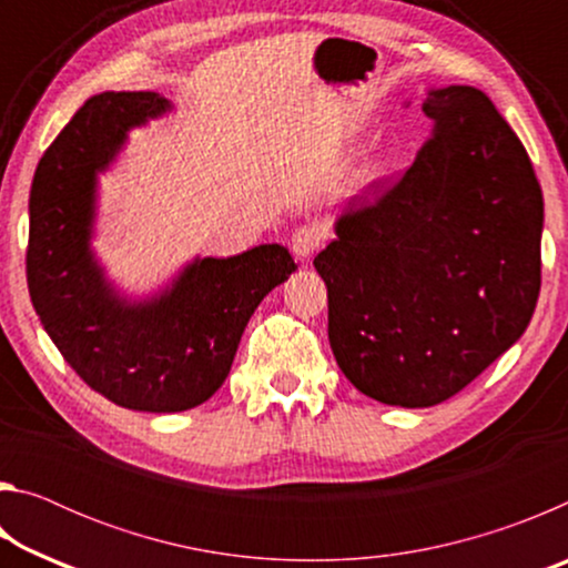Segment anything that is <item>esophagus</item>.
<instances>
[{"instance_id": "obj_1", "label": "esophagus", "mask_w": 568, "mask_h": 568, "mask_svg": "<svg viewBox=\"0 0 568 568\" xmlns=\"http://www.w3.org/2000/svg\"><path fill=\"white\" fill-rule=\"evenodd\" d=\"M321 240H323V235L315 225L297 227L291 237V247H293L297 261H311V257L315 255V250L321 247Z\"/></svg>"}]
</instances>
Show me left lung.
<instances>
[{"label": "left lung", "mask_w": 568, "mask_h": 568, "mask_svg": "<svg viewBox=\"0 0 568 568\" xmlns=\"http://www.w3.org/2000/svg\"><path fill=\"white\" fill-rule=\"evenodd\" d=\"M434 134L388 190L373 182L315 255L328 338L388 406L456 396L521 338L541 291L544 197L521 140L476 88L430 90Z\"/></svg>", "instance_id": "obj_1"}]
</instances>
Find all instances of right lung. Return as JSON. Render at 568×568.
I'll list each match as a JSON object with an SVG mask.
<instances>
[{
	"instance_id": "1",
	"label": "right lung",
	"mask_w": 568,
	"mask_h": 568,
	"mask_svg": "<svg viewBox=\"0 0 568 568\" xmlns=\"http://www.w3.org/2000/svg\"><path fill=\"white\" fill-rule=\"evenodd\" d=\"M158 92H102L82 104L37 165L27 285L57 351L92 390L122 408L178 413L223 386L243 331L275 285L297 271L283 245L195 257L170 287L128 301L104 277L90 240L98 172L130 128L165 114Z\"/></svg>"
}]
</instances>
